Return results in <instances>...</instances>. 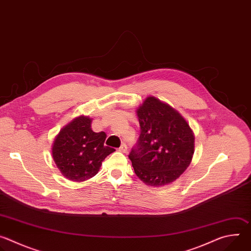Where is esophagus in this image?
Listing matches in <instances>:
<instances>
[{
	"mask_svg": "<svg viewBox=\"0 0 251 251\" xmlns=\"http://www.w3.org/2000/svg\"><path fill=\"white\" fill-rule=\"evenodd\" d=\"M119 151L122 152V153H127L128 147H127V145L125 144V143H123V144H121V146H120V148H119Z\"/></svg>",
	"mask_w": 251,
	"mask_h": 251,
	"instance_id": "obj_1",
	"label": "esophagus"
}]
</instances>
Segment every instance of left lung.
I'll return each instance as SVG.
<instances>
[{
	"mask_svg": "<svg viewBox=\"0 0 251 251\" xmlns=\"http://www.w3.org/2000/svg\"><path fill=\"white\" fill-rule=\"evenodd\" d=\"M140 136L129 159L141 181L153 187L174 182L189 167L195 137L186 120L155 97L137 110Z\"/></svg>",
	"mask_w": 251,
	"mask_h": 251,
	"instance_id": "left-lung-1",
	"label": "left lung"
}]
</instances>
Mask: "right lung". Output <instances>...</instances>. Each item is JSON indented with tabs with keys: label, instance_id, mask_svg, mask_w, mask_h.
<instances>
[{
	"label": "right lung",
	"instance_id": "right-lung-1",
	"mask_svg": "<svg viewBox=\"0 0 251 251\" xmlns=\"http://www.w3.org/2000/svg\"><path fill=\"white\" fill-rule=\"evenodd\" d=\"M104 132H93L91 119L80 116L66 125L52 146L53 160L70 181L83 182L94 176L103 162L115 149L105 146Z\"/></svg>",
	"mask_w": 251,
	"mask_h": 251
}]
</instances>
